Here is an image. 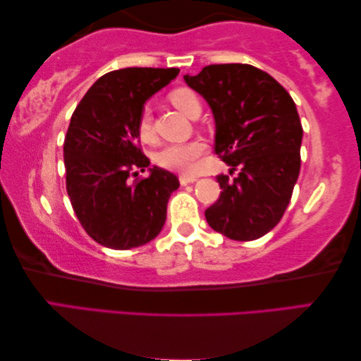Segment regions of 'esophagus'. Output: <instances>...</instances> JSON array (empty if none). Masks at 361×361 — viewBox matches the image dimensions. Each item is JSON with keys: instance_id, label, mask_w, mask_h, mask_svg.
<instances>
[{"instance_id": "34e87169", "label": "esophagus", "mask_w": 361, "mask_h": 361, "mask_svg": "<svg viewBox=\"0 0 361 361\" xmlns=\"http://www.w3.org/2000/svg\"><path fill=\"white\" fill-rule=\"evenodd\" d=\"M197 180V176H187V174H182L179 176V182L182 185H187V184H192V182Z\"/></svg>"}]
</instances>
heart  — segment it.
<instances>
[{"instance_id": "heart-1", "label": "heart", "mask_w": 361, "mask_h": 361, "mask_svg": "<svg viewBox=\"0 0 361 361\" xmlns=\"http://www.w3.org/2000/svg\"><path fill=\"white\" fill-rule=\"evenodd\" d=\"M168 97L176 109L184 111L188 116H195L202 110V104L197 94L188 87H174L169 91ZM137 133L144 142H152L153 137V123L152 111L149 107L140 110L137 118ZM206 152V144L202 139H192L187 142H174V144L164 145L155 155L158 166L164 169L177 171L182 174H193L198 169V163Z\"/></svg>"}]
</instances>
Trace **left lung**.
Instances as JSON below:
<instances>
[{
  "instance_id": "obj_1",
  "label": "left lung",
  "mask_w": 361,
  "mask_h": 361,
  "mask_svg": "<svg viewBox=\"0 0 361 361\" xmlns=\"http://www.w3.org/2000/svg\"><path fill=\"white\" fill-rule=\"evenodd\" d=\"M184 80L209 104L214 152L232 166L216 177L222 192L204 211L206 221L230 240L261 238L281 221L299 177L296 104L279 81L247 63L208 65Z\"/></svg>"
}]
</instances>
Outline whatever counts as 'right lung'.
I'll use <instances>...</instances> for the list:
<instances>
[{"mask_svg":"<svg viewBox=\"0 0 361 361\" xmlns=\"http://www.w3.org/2000/svg\"><path fill=\"white\" fill-rule=\"evenodd\" d=\"M177 73L179 68L114 70L76 105L63 140L65 184L81 227L99 245L131 250L161 232L179 180L157 166L149 177L137 176L150 164L137 118L145 100Z\"/></svg>","mask_w":361,"mask_h":361,"instance_id":"obj_1","label":"right lung"}]
</instances>
